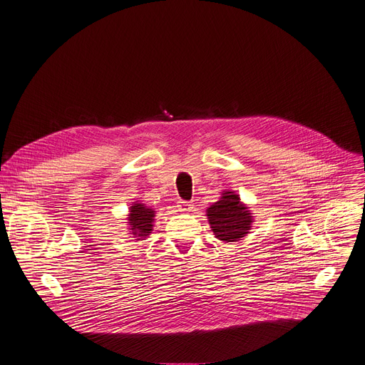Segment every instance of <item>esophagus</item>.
I'll return each instance as SVG.
<instances>
[{"label":"esophagus","instance_id":"1","mask_svg":"<svg viewBox=\"0 0 365 365\" xmlns=\"http://www.w3.org/2000/svg\"><path fill=\"white\" fill-rule=\"evenodd\" d=\"M179 205V210L183 211V212H187V211H192L193 210V203L192 202H185V200H179L178 202Z\"/></svg>","mask_w":365,"mask_h":365}]
</instances>
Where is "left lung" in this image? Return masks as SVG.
Masks as SVG:
<instances>
[{"label": "left lung", "instance_id": "1", "mask_svg": "<svg viewBox=\"0 0 365 365\" xmlns=\"http://www.w3.org/2000/svg\"><path fill=\"white\" fill-rule=\"evenodd\" d=\"M214 235L224 242H235L250 234L254 218L250 207L234 190H224L220 200L206 210Z\"/></svg>", "mask_w": 365, "mask_h": 365}]
</instances>
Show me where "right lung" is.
Returning <instances> with one entry per match:
<instances>
[{
	"mask_svg": "<svg viewBox=\"0 0 365 365\" xmlns=\"http://www.w3.org/2000/svg\"><path fill=\"white\" fill-rule=\"evenodd\" d=\"M128 212H130L127 215L128 234L137 241L147 238L151 234L154 227L155 211L153 207L145 206L141 202H133Z\"/></svg>",
	"mask_w": 365,
	"mask_h": 365,
	"instance_id": "add662e5",
	"label": "right lung"
}]
</instances>
